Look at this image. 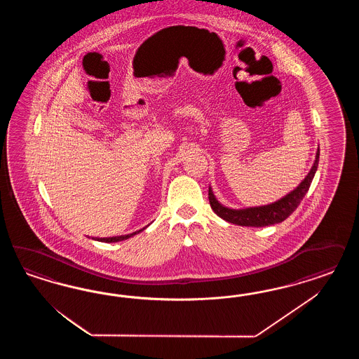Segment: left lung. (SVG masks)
<instances>
[{
  "label": "left lung",
  "mask_w": 359,
  "mask_h": 359,
  "mask_svg": "<svg viewBox=\"0 0 359 359\" xmlns=\"http://www.w3.org/2000/svg\"><path fill=\"white\" fill-rule=\"evenodd\" d=\"M318 159H320V149H317L315 162L308 175L305 176L304 180H302V183L297 185L294 191L283 196L282 198L273 201L271 204L261 205V207L242 208V209L225 207L218 201L217 197L213 194L212 187H209L208 195H209L210 207L215 210L218 217L239 226L262 228V226L279 224L285 218L290 217L294 209L302 203L303 197L308 192L311 183L315 177L316 171L318 167Z\"/></svg>",
  "instance_id": "obj_1"
}]
</instances>
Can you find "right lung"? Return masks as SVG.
<instances>
[{"label":"right lung","instance_id":"obj_1","mask_svg":"<svg viewBox=\"0 0 359 359\" xmlns=\"http://www.w3.org/2000/svg\"><path fill=\"white\" fill-rule=\"evenodd\" d=\"M149 226V225H147ZM146 226V228H147ZM140 229V230H137V231H133L130 234H125V236H117V237H105V238H98V237H93L92 239H95V241H98V242H108V243H111V242H120V241H125V239H129L133 236H135V234H138V233H141L143 231L144 229Z\"/></svg>","mask_w":359,"mask_h":359}]
</instances>
